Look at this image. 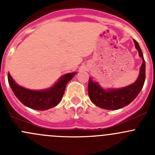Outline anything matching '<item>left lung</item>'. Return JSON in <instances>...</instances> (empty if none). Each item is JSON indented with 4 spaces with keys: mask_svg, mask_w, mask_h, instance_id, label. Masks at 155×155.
<instances>
[{
    "mask_svg": "<svg viewBox=\"0 0 155 155\" xmlns=\"http://www.w3.org/2000/svg\"><path fill=\"white\" fill-rule=\"evenodd\" d=\"M134 41L139 54L143 58L138 79L129 86L107 91L103 89L97 82H94L91 79H89L87 86L88 96L91 102L98 107L108 110H115L126 107L137 97L143 88L145 79V63L138 43L135 40Z\"/></svg>",
    "mask_w": 155,
    "mask_h": 155,
    "instance_id": "8db88e82",
    "label": "left lung"
}]
</instances>
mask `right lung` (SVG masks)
I'll return each mask as SVG.
<instances>
[{
    "label": "right lung",
    "mask_w": 155,
    "mask_h": 155,
    "mask_svg": "<svg viewBox=\"0 0 155 155\" xmlns=\"http://www.w3.org/2000/svg\"><path fill=\"white\" fill-rule=\"evenodd\" d=\"M76 73L62 76L51 88L43 91H32L19 86L8 73V82L14 94L21 104L36 110H46L58 104L64 94L65 87Z\"/></svg>",
    "instance_id": "add662e5"
}]
</instances>
